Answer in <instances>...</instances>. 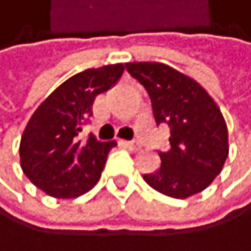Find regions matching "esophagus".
<instances>
[{"instance_id":"obj_1","label":"esophagus","mask_w":251,"mask_h":251,"mask_svg":"<svg viewBox=\"0 0 251 251\" xmlns=\"http://www.w3.org/2000/svg\"><path fill=\"white\" fill-rule=\"evenodd\" d=\"M123 144L126 146L129 151H133V152H138L139 149H141V144H139L138 141H125Z\"/></svg>"}]
</instances>
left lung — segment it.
Segmentation results:
<instances>
[{"label":"left lung","mask_w":251,"mask_h":251,"mask_svg":"<svg viewBox=\"0 0 251 251\" xmlns=\"http://www.w3.org/2000/svg\"><path fill=\"white\" fill-rule=\"evenodd\" d=\"M126 70L146 88L157 126H170V149L144 181L160 194L187 199L221 173L229 153L227 126L211 96L181 72L158 62H129Z\"/></svg>","instance_id":"obj_1"}]
</instances>
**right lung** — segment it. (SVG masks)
I'll return each mask as SVG.
<instances>
[{
    "label": "right lung",
    "instance_id": "right-lung-1",
    "mask_svg": "<svg viewBox=\"0 0 251 251\" xmlns=\"http://www.w3.org/2000/svg\"><path fill=\"white\" fill-rule=\"evenodd\" d=\"M123 64L80 72L43 100L20 139V167L33 184L56 199H75L99 181L115 141L93 134L81 139L83 125L93 115L96 96L123 75Z\"/></svg>",
    "mask_w": 251,
    "mask_h": 251
}]
</instances>
